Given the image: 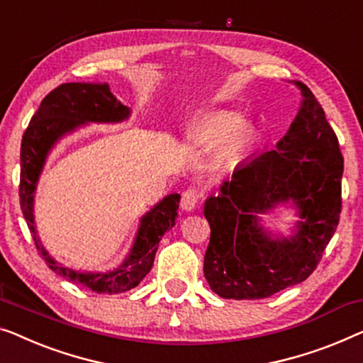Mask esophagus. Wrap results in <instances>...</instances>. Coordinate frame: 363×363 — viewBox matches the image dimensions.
<instances>
[{
  "mask_svg": "<svg viewBox=\"0 0 363 363\" xmlns=\"http://www.w3.org/2000/svg\"><path fill=\"white\" fill-rule=\"evenodd\" d=\"M203 194H204V190L199 185L188 186L182 194V208L185 209V211H191V209L198 206L199 199L203 198Z\"/></svg>",
  "mask_w": 363,
  "mask_h": 363,
  "instance_id": "34e87169",
  "label": "esophagus"
}]
</instances>
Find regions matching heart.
<instances>
[{
  "label": "heart",
  "instance_id": "b5f03b06",
  "mask_svg": "<svg viewBox=\"0 0 363 363\" xmlns=\"http://www.w3.org/2000/svg\"><path fill=\"white\" fill-rule=\"evenodd\" d=\"M229 133V144L233 147L242 144L247 135L244 125H239L238 116H234V114H216V116L209 118L196 130V135L203 140H220Z\"/></svg>",
  "mask_w": 363,
  "mask_h": 363
}]
</instances>
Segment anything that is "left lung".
<instances>
[{"label": "left lung", "instance_id": "left-lung-1", "mask_svg": "<svg viewBox=\"0 0 363 363\" xmlns=\"http://www.w3.org/2000/svg\"><path fill=\"white\" fill-rule=\"evenodd\" d=\"M303 104L277 149L239 165L220 194L204 203L211 238L204 277L225 299L270 298L304 281L321 262L342 209L344 157L311 90L298 83ZM291 199L305 219L291 241L272 240L255 212Z\"/></svg>", "mask_w": 363, "mask_h": 363}]
</instances>
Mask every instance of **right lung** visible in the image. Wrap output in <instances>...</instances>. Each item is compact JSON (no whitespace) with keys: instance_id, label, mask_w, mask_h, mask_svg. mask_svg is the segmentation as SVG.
Here are the masks:
<instances>
[{"instance_id":"add662e5","label":"right lung","mask_w":363,"mask_h":363,"mask_svg":"<svg viewBox=\"0 0 363 363\" xmlns=\"http://www.w3.org/2000/svg\"><path fill=\"white\" fill-rule=\"evenodd\" d=\"M129 116V109L109 91L108 85L64 83L42 99L38 111L24 130L21 143V180L19 204L33 235L35 249L52 270L96 293L116 295L135 288L154 265L155 252L165 230L175 225L180 194H170L157 204L140 223V229L130 254L119 269L108 273H78L55 264L40 245L34 228L33 199L35 183L44 165L47 152L60 135L75 129L86 121L93 123H118Z\"/></svg>"}]
</instances>
